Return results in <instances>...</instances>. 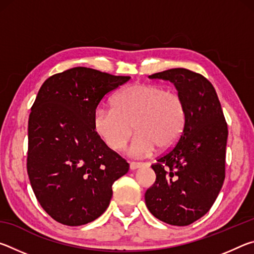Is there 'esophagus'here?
<instances>
[{"mask_svg": "<svg viewBox=\"0 0 254 254\" xmlns=\"http://www.w3.org/2000/svg\"><path fill=\"white\" fill-rule=\"evenodd\" d=\"M143 163L142 162H131L130 163V169L131 170H136L137 168H140V167H142Z\"/></svg>", "mask_w": 254, "mask_h": 254, "instance_id": "esophagus-1", "label": "esophagus"}]
</instances>
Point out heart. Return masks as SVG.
I'll use <instances>...</instances> for the list:
<instances>
[{
  "label": "heart",
  "instance_id": "b5f03b06",
  "mask_svg": "<svg viewBox=\"0 0 254 254\" xmlns=\"http://www.w3.org/2000/svg\"><path fill=\"white\" fill-rule=\"evenodd\" d=\"M186 124V107L179 94L154 84L136 83L118 93L112 109L97 107L93 127L112 150H121L136 132L127 153L147 157L154 149L170 150L178 142Z\"/></svg>",
  "mask_w": 254,
  "mask_h": 254
}]
</instances>
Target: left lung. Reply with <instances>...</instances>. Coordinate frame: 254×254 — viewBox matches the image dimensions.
I'll return each mask as SVG.
<instances>
[{
    "label": "left lung",
    "mask_w": 254,
    "mask_h": 254,
    "mask_svg": "<svg viewBox=\"0 0 254 254\" xmlns=\"http://www.w3.org/2000/svg\"><path fill=\"white\" fill-rule=\"evenodd\" d=\"M169 80L186 107V124L175 147L152 165L156 182L145 191L154 217L186 226L208 212L225 178L227 124L215 88L203 75L174 68L149 76Z\"/></svg>",
    "instance_id": "left-lung-1"
}]
</instances>
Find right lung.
Returning <instances> with one entry per match:
<instances>
[{
    "label": "right lung",
    "mask_w": 254,
    "mask_h": 254,
    "mask_svg": "<svg viewBox=\"0 0 254 254\" xmlns=\"http://www.w3.org/2000/svg\"><path fill=\"white\" fill-rule=\"evenodd\" d=\"M130 78L75 67L49 77L38 92L28 124V175L41 207L64 225L100 217L112 185L128 171L127 160L94 131L93 114Z\"/></svg>",
    "instance_id": "add662e5"
}]
</instances>
